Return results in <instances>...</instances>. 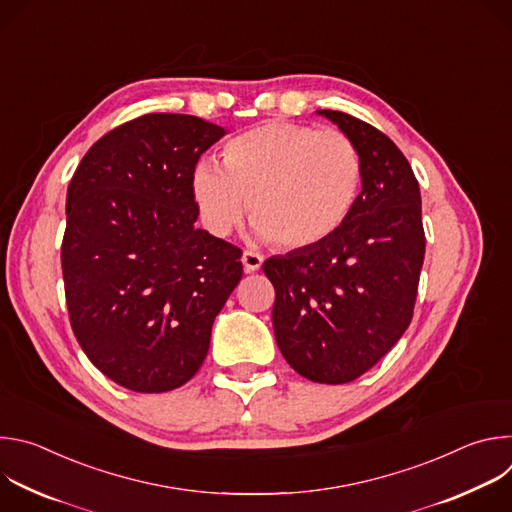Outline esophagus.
<instances>
[{
  "label": "esophagus",
  "instance_id": "esophagus-1",
  "mask_svg": "<svg viewBox=\"0 0 512 512\" xmlns=\"http://www.w3.org/2000/svg\"><path fill=\"white\" fill-rule=\"evenodd\" d=\"M241 261H243V267H245L247 273L259 271L261 265H263V257H261L259 253H253V251H245L243 257H241Z\"/></svg>",
  "mask_w": 512,
  "mask_h": 512
}]
</instances>
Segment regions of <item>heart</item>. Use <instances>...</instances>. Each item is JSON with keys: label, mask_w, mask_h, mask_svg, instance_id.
<instances>
[{"label": "heart", "mask_w": 512, "mask_h": 512, "mask_svg": "<svg viewBox=\"0 0 512 512\" xmlns=\"http://www.w3.org/2000/svg\"><path fill=\"white\" fill-rule=\"evenodd\" d=\"M223 167L204 160L192 174L204 227L227 237L251 208L255 235L287 249H312L334 237L362 184V160L346 133L283 119L233 137Z\"/></svg>", "instance_id": "obj_1"}]
</instances>
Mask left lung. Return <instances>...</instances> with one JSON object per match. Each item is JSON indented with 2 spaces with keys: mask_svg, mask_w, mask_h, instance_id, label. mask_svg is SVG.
Returning <instances> with one entry per match:
<instances>
[{
  "mask_svg": "<svg viewBox=\"0 0 512 512\" xmlns=\"http://www.w3.org/2000/svg\"><path fill=\"white\" fill-rule=\"evenodd\" d=\"M358 148L362 190L344 227L326 243L269 257L273 330L289 367L342 385L395 346L413 318L425 255L421 194L397 145L340 111H318Z\"/></svg>",
  "mask_w": 512,
  "mask_h": 512,
  "instance_id": "8db88e82",
  "label": "left lung"
}]
</instances>
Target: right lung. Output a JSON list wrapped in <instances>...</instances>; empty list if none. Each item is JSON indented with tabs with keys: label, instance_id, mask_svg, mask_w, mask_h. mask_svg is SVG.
<instances>
[{
	"label": "right lung",
	"instance_id": "1",
	"mask_svg": "<svg viewBox=\"0 0 512 512\" xmlns=\"http://www.w3.org/2000/svg\"><path fill=\"white\" fill-rule=\"evenodd\" d=\"M225 133L194 115H143L105 133L68 184L70 326L95 367L135 393L196 375L241 281V249L194 227L192 174Z\"/></svg>",
	"mask_w": 512,
	"mask_h": 512
}]
</instances>
